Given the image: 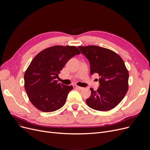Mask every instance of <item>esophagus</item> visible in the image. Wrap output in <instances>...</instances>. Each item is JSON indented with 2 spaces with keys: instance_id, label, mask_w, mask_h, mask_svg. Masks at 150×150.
Listing matches in <instances>:
<instances>
[{
  "instance_id": "esophagus-1",
  "label": "esophagus",
  "mask_w": 150,
  "mask_h": 150,
  "mask_svg": "<svg viewBox=\"0 0 150 150\" xmlns=\"http://www.w3.org/2000/svg\"><path fill=\"white\" fill-rule=\"evenodd\" d=\"M74 88L75 89H79V90H82L83 89V88L82 87H80V86H78L77 85H74Z\"/></svg>"
}]
</instances>
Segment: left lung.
I'll return each instance as SVG.
<instances>
[{"label":"left lung","instance_id":"1","mask_svg":"<svg viewBox=\"0 0 150 150\" xmlns=\"http://www.w3.org/2000/svg\"><path fill=\"white\" fill-rule=\"evenodd\" d=\"M90 62L91 74L99 75L100 87L90 88L91 95L86 100L91 108L109 111L119 105L128 90V70L119 54L96 45L78 46Z\"/></svg>","mask_w":150,"mask_h":150}]
</instances>
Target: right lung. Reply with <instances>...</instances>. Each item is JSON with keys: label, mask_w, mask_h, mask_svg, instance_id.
<instances>
[{"label": "right lung", "mask_w": 150, "mask_h": 150, "mask_svg": "<svg viewBox=\"0 0 150 150\" xmlns=\"http://www.w3.org/2000/svg\"><path fill=\"white\" fill-rule=\"evenodd\" d=\"M80 53L75 46L54 45L36 54L24 74L25 89L36 108L50 112L64 105L73 86L58 83L56 79L67 61Z\"/></svg>", "instance_id": "1"}]
</instances>
